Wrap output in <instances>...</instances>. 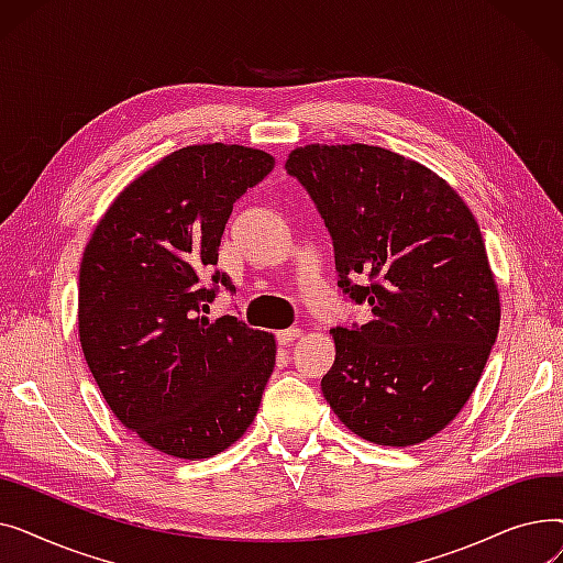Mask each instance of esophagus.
<instances>
[{
	"instance_id": "esophagus-1",
	"label": "esophagus",
	"mask_w": 563,
	"mask_h": 563,
	"mask_svg": "<svg viewBox=\"0 0 563 563\" xmlns=\"http://www.w3.org/2000/svg\"><path fill=\"white\" fill-rule=\"evenodd\" d=\"M301 335H303L301 329H287V331H278V333H276V340H278V344L287 346V344H291L294 340H299Z\"/></svg>"
}]
</instances>
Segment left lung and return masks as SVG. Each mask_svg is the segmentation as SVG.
Segmentation results:
<instances>
[{"label": "left lung", "mask_w": 563, "mask_h": 563, "mask_svg": "<svg viewBox=\"0 0 563 563\" xmlns=\"http://www.w3.org/2000/svg\"><path fill=\"white\" fill-rule=\"evenodd\" d=\"M285 168L317 202L338 285L372 306L333 329L321 393L340 422L386 448L445 429L475 393L499 331V289L475 214L424 164L367 143L294 147ZM365 273L373 283L353 286Z\"/></svg>", "instance_id": "1"}]
</instances>
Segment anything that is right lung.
Segmentation results:
<instances>
[{
    "mask_svg": "<svg viewBox=\"0 0 563 563\" xmlns=\"http://www.w3.org/2000/svg\"><path fill=\"white\" fill-rule=\"evenodd\" d=\"M274 166L236 143L180 147L113 198L84 249L86 365L113 416L166 456L198 461L234 445L274 372L272 333L230 314L212 321L202 306L214 299L202 278L234 200ZM212 280L232 287L225 274Z\"/></svg>",
    "mask_w": 563,
    "mask_h": 563,
    "instance_id": "add662e5",
    "label": "right lung"
}]
</instances>
